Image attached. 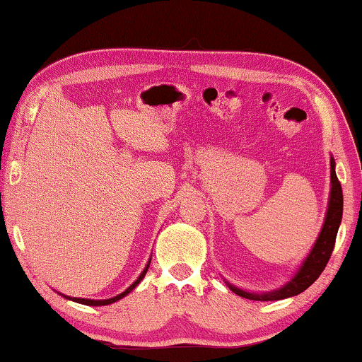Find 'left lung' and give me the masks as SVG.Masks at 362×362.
I'll return each instance as SVG.
<instances>
[{
	"label": "left lung",
	"instance_id": "1",
	"mask_svg": "<svg viewBox=\"0 0 362 362\" xmlns=\"http://www.w3.org/2000/svg\"><path fill=\"white\" fill-rule=\"evenodd\" d=\"M341 217H343V189H341V182L338 181V176H336L334 160L331 158V191L325 224L321 227V232L318 239L315 242L313 249L310 250L308 257L303 260V264H301L293 279L286 281L281 288L274 291H265V293H250V291L240 290L234 285L227 284L229 288L239 296H244V298L255 301L284 300L305 291L310 285L315 284V280L318 279L321 272L325 270L331 254H333L336 235H338V229L341 224Z\"/></svg>",
	"mask_w": 362,
	"mask_h": 362
}]
</instances>
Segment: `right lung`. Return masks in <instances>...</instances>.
Masks as SVG:
<instances>
[{
  "label": "right lung",
  "mask_w": 362,
  "mask_h": 362,
  "mask_svg": "<svg viewBox=\"0 0 362 362\" xmlns=\"http://www.w3.org/2000/svg\"><path fill=\"white\" fill-rule=\"evenodd\" d=\"M150 262H151V259L148 260V264H146V267L145 269H143V272L140 274V276H138V279L133 281V284L128 286V288L123 291V293H120V295H117V296H113V298H108V300H88V298H71V296H66V298H69V300H72V301H77V303H82V305H88V306H103V305H112V303H115V301H118V300H122L123 296H127L128 293H130V291L135 288V286L140 284V281L145 279V275H146V272H148V267H150Z\"/></svg>",
  "instance_id": "add662e5"
}]
</instances>
